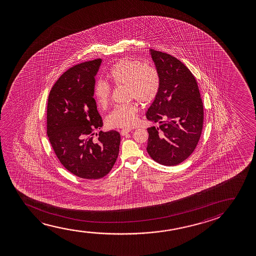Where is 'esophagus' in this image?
I'll return each instance as SVG.
<instances>
[{"label":"esophagus","mask_w":256,"mask_h":256,"mask_svg":"<svg viewBox=\"0 0 256 256\" xmlns=\"http://www.w3.org/2000/svg\"><path fill=\"white\" fill-rule=\"evenodd\" d=\"M132 130H130V128H125V130H120V134L122 136H126V134L130 133V131Z\"/></svg>","instance_id":"34e87169"}]
</instances>
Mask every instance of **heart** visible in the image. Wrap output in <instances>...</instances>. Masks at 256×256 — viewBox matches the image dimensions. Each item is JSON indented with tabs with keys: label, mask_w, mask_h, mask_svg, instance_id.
<instances>
[{
	"label": "heart",
	"mask_w": 256,
	"mask_h": 256,
	"mask_svg": "<svg viewBox=\"0 0 256 256\" xmlns=\"http://www.w3.org/2000/svg\"><path fill=\"white\" fill-rule=\"evenodd\" d=\"M109 78L117 86L128 88L130 98L148 104L158 96L160 88V78L158 70L145 66L138 60L122 58L112 66ZM94 95L97 104L106 108L111 98V88L106 81L100 80L94 88ZM138 106L136 104L117 106L109 114L106 122L112 128H131L136 122Z\"/></svg>",
	"instance_id": "heart-1"
}]
</instances>
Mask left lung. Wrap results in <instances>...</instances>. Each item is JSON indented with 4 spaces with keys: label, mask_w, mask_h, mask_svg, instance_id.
I'll return each instance as SVG.
<instances>
[{
    "label": "left lung",
    "mask_w": 256,
    "mask_h": 256,
    "mask_svg": "<svg viewBox=\"0 0 256 256\" xmlns=\"http://www.w3.org/2000/svg\"><path fill=\"white\" fill-rule=\"evenodd\" d=\"M160 78V88L146 112L160 126L148 128L147 151L160 164L175 166L192 154L203 128V102L189 69L167 53L150 50Z\"/></svg>",
    "instance_id": "obj_1"
}]
</instances>
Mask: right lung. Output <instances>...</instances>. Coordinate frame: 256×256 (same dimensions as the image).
<instances>
[{
	"label": "right lung",
	"instance_id": "obj_1",
	"mask_svg": "<svg viewBox=\"0 0 256 256\" xmlns=\"http://www.w3.org/2000/svg\"><path fill=\"white\" fill-rule=\"evenodd\" d=\"M102 60L74 66L61 75L50 92L47 134L67 170L78 178L98 179L108 174L119 154L116 130L96 133L102 119L94 98L95 77Z\"/></svg>",
	"mask_w": 256,
	"mask_h": 256
}]
</instances>
